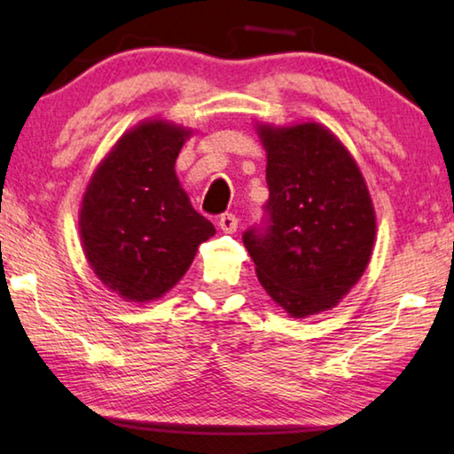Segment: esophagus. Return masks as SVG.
<instances>
[{
	"label": "esophagus",
	"instance_id": "obj_1",
	"mask_svg": "<svg viewBox=\"0 0 454 454\" xmlns=\"http://www.w3.org/2000/svg\"><path fill=\"white\" fill-rule=\"evenodd\" d=\"M219 227L223 233H235L237 227H239V219H237L233 213H225V215H221Z\"/></svg>",
	"mask_w": 454,
	"mask_h": 454
}]
</instances>
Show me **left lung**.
I'll return each mask as SVG.
<instances>
[{"label": "left lung", "instance_id": "left-lung-1", "mask_svg": "<svg viewBox=\"0 0 454 454\" xmlns=\"http://www.w3.org/2000/svg\"><path fill=\"white\" fill-rule=\"evenodd\" d=\"M265 148L271 225L243 243L262 287L292 317L336 308L372 257L376 211L346 145L316 121L255 122Z\"/></svg>", "mask_w": 454, "mask_h": 454}]
</instances>
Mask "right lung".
<instances>
[{
  "label": "right lung",
  "mask_w": 454,
  "mask_h": 454,
  "mask_svg": "<svg viewBox=\"0 0 454 454\" xmlns=\"http://www.w3.org/2000/svg\"><path fill=\"white\" fill-rule=\"evenodd\" d=\"M192 135L187 126L146 118L116 140L82 195V251L102 286L124 301L160 300L215 235L175 173Z\"/></svg>",
  "instance_id": "1"
}]
</instances>
